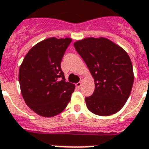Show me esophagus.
<instances>
[{"label":"esophagus","instance_id":"1","mask_svg":"<svg viewBox=\"0 0 149 149\" xmlns=\"http://www.w3.org/2000/svg\"><path fill=\"white\" fill-rule=\"evenodd\" d=\"M81 86V81H79L78 83H76V86L78 87V88H80V86Z\"/></svg>","mask_w":149,"mask_h":149}]
</instances>
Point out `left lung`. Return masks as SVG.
Wrapping results in <instances>:
<instances>
[{
	"mask_svg": "<svg viewBox=\"0 0 149 149\" xmlns=\"http://www.w3.org/2000/svg\"><path fill=\"white\" fill-rule=\"evenodd\" d=\"M74 45L94 79V92L85 99L88 109L101 116L118 112L128 100L134 84L128 54L104 38H85Z\"/></svg>",
	"mask_w": 149,
	"mask_h": 149,
	"instance_id": "left-lung-1",
	"label": "left lung"
}]
</instances>
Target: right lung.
Wrapping results in <instances>:
<instances>
[{
  "instance_id": "obj_1",
  "label": "right lung",
  "mask_w": 149,
  "mask_h": 149,
  "mask_svg": "<svg viewBox=\"0 0 149 149\" xmlns=\"http://www.w3.org/2000/svg\"><path fill=\"white\" fill-rule=\"evenodd\" d=\"M70 38H50L27 52L19 71L23 97L31 110L44 117H52L70 102L74 85L65 81L61 61Z\"/></svg>"
}]
</instances>
